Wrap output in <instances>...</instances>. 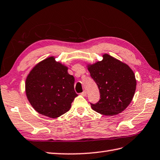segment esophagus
Here are the masks:
<instances>
[{
	"label": "esophagus",
	"mask_w": 160,
	"mask_h": 160,
	"mask_svg": "<svg viewBox=\"0 0 160 160\" xmlns=\"http://www.w3.org/2000/svg\"><path fill=\"white\" fill-rule=\"evenodd\" d=\"M81 95L83 96V97H86V96L87 95V93H86V91H83V92H81Z\"/></svg>",
	"instance_id": "obj_1"
}]
</instances>
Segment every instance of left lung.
<instances>
[{"label": "left lung", "instance_id": "obj_1", "mask_svg": "<svg viewBox=\"0 0 160 160\" xmlns=\"http://www.w3.org/2000/svg\"><path fill=\"white\" fill-rule=\"evenodd\" d=\"M102 60L88 65L90 76L97 84L100 100L91 104L92 109L105 116H113L124 111L133 99L136 80L130 67L108 54Z\"/></svg>", "mask_w": 160, "mask_h": 160}]
</instances>
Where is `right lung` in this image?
<instances>
[{"label": "right lung", "mask_w": 160, "mask_h": 160, "mask_svg": "<svg viewBox=\"0 0 160 160\" xmlns=\"http://www.w3.org/2000/svg\"><path fill=\"white\" fill-rule=\"evenodd\" d=\"M74 78L68 67L50 57L38 63L28 74L27 97L32 107L42 115L56 118L67 112L77 94Z\"/></svg>", "instance_id": "right-lung-1"}]
</instances>
